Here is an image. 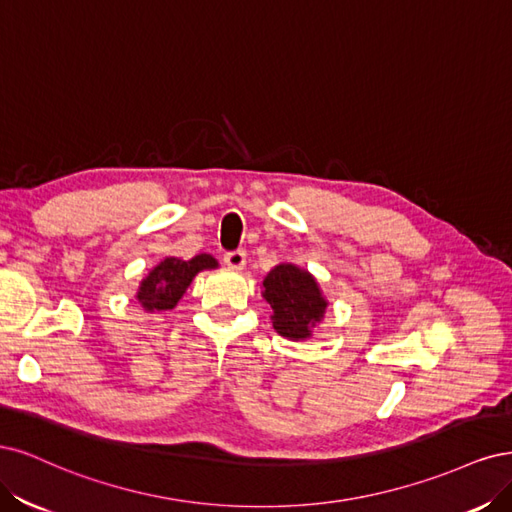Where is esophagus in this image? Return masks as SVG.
<instances>
[{
    "mask_svg": "<svg viewBox=\"0 0 512 512\" xmlns=\"http://www.w3.org/2000/svg\"><path fill=\"white\" fill-rule=\"evenodd\" d=\"M225 263L232 270H242L244 263H246V253L244 251H232V253H225Z\"/></svg>",
    "mask_w": 512,
    "mask_h": 512,
    "instance_id": "1",
    "label": "esophagus"
}]
</instances>
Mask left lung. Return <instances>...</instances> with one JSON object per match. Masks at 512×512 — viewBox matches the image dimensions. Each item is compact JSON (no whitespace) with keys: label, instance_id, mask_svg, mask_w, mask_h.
I'll return each mask as SVG.
<instances>
[{"label":"left lung","instance_id":"8db88e82","mask_svg":"<svg viewBox=\"0 0 512 512\" xmlns=\"http://www.w3.org/2000/svg\"><path fill=\"white\" fill-rule=\"evenodd\" d=\"M261 295L272 308L276 334L287 340H308L323 317L327 300L317 278L295 263H278L263 278Z\"/></svg>","mask_w":512,"mask_h":512}]
</instances>
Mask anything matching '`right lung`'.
<instances>
[{
	"instance_id": "obj_1",
	"label": "right lung",
	"mask_w": 512,
	"mask_h": 512,
	"mask_svg": "<svg viewBox=\"0 0 512 512\" xmlns=\"http://www.w3.org/2000/svg\"><path fill=\"white\" fill-rule=\"evenodd\" d=\"M217 268L219 261L208 253L195 255L189 261L166 257L140 280L136 300L146 312L172 310L180 302V298H183L197 274Z\"/></svg>"
}]
</instances>
